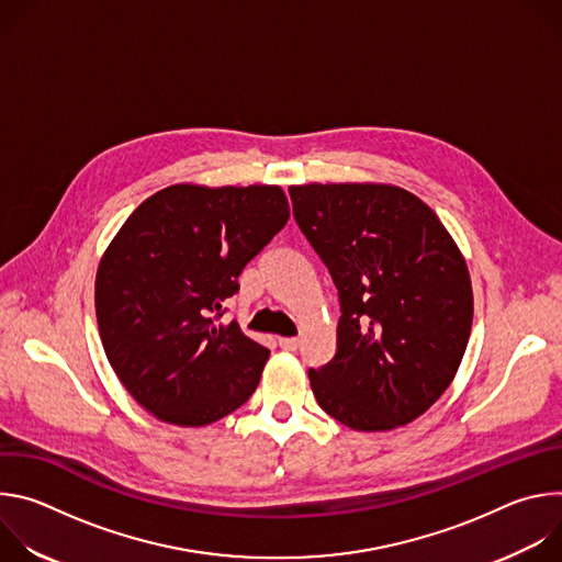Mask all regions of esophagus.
I'll list each match as a JSON object with an SVG mask.
<instances>
[{"label": "esophagus", "mask_w": 562, "mask_h": 562, "mask_svg": "<svg viewBox=\"0 0 562 562\" xmlns=\"http://www.w3.org/2000/svg\"><path fill=\"white\" fill-rule=\"evenodd\" d=\"M278 342H280V347H282L284 351H295V349L300 347V340H297V338H280Z\"/></svg>", "instance_id": "obj_1"}]
</instances>
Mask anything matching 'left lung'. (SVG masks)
<instances>
[{
	"mask_svg": "<svg viewBox=\"0 0 562 562\" xmlns=\"http://www.w3.org/2000/svg\"><path fill=\"white\" fill-rule=\"evenodd\" d=\"M293 215L340 293L338 351L308 371L331 418L389 431L451 384L473 319L467 262L414 193L371 182L289 187Z\"/></svg>",
	"mask_w": 562,
	"mask_h": 562,
	"instance_id": "left-lung-1",
	"label": "left lung"
}]
</instances>
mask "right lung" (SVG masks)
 I'll return each instance as SVG.
<instances>
[{"label": "right lung", "instance_id": "obj_1", "mask_svg": "<svg viewBox=\"0 0 562 562\" xmlns=\"http://www.w3.org/2000/svg\"><path fill=\"white\" fill-rule=\"evenodd\" d=\"M280 187L173 184L146 198L104 251L95 313L106 358L148 414L204 427L243 407L269 349L217 323L237 276L286 224Z\"/></svg>", "mask_w": 562, "mask_h": 562}]
</instances>
